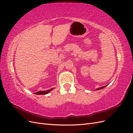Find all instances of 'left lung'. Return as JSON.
Instances as JSON below:
<instances>
[{"instance_id":"obj_1","label":"left lung","mask_w":133,"mask_h":133,"mask_svg":"<svg viewBox=\"0 0 133 133\" xmlns=\"http://www.w3.org/2000/svg\"><path fill=\"white\" fill-rule=\"evenodd\" d=\"M107 85H105V86H104V87H101V88H97V89H96V90H100V89H103V88H105V87H106Z\"/></svg>"}]
</instances>
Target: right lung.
Returning <instances> with one entry per match:
<instances>
[{
    "label": "right lung",
    "mask_w": 133,
    "mask_h": 133,
    "mask_svg": "<svg viewBox=\"0 0 133 133\" xmlns=\"http://www.w3.org/2000/svg\"><path fill=\"white\" fill-rule=\"evenodd\" d=\"M54 88H51V89L48 90H45V91H39L37 92H35L34 94H38V95H45V94H47L49 93V92L50 91H51L52 90L54 89Z\"/></svg>",
    "instance_id": "right-lung-1"
}]
</instances>
